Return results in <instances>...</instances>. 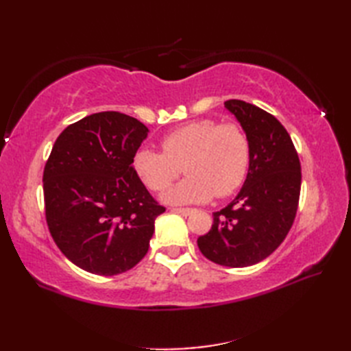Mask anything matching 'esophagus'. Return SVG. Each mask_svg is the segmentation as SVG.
<instances>
[{
	"instance_id": "obj_1",
	"label": "esophagus",
	"mask_w": 351,
	"mask_h": 351,
	"mask_svg": "<svg viewBox=\"0 0 351 351\" xmlns=\"http://www.w3.org/2000/svg\"><path fill=\"white\" fill-rule=\"evenodd\" d=\"M171 211L181 214V215H185V217H187V215H190L193 213V208H171Z\"/></svg>"
}]
</instances>
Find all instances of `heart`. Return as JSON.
Listing matches in <instances>:
<instances>
[{
	"mask_svg": "<svg viewBox=\"0 0 351 351\" xmlns=\"http://www.w3.org/2000/svg\"><path fill=\"white\" fill-rule=\"evenodd\" d=\"M161 151L138 149L132 167L149 190L164 191L184 167L189 176L162 199L169 204H200L226 197L241 187L250 167V141L241 125L206 117L166 134Z\"/></svg>",
	"mask_w": 351,
	"mask_h": 351,
	"instance_id": "obj_1",
	"label": "heart"
}]
</instances>
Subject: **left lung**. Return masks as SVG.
<instances>
[{"mask_svg": "<svg viewBox=\"0 0 351 351\" xmlns=\"http://www.w3.org/2000/svg\"><path fill=\"white\" fill-rule=\"evenodd\" d=\"M225 107L247 134L250 167L238 196L213 214L197 245L213 263L238 268L261 263L285 240L299 206L302 170L293 140L273 114L240 99Z\"/></svg>", "mask_w": 351, "mask_h": 351, "instance_id": "1", "label": "left lung"}]
</instances>
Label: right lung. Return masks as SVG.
<instances>
[{
	"label": "right lung",
	"mask_w": 351,
	"mask_h": 351,
	"mask_svg": "<svg viewBox=\"0 0 351 351\" xmlns=\"http://www.w3.org/2000/svg\"><path fill=\"white\" fill-rule=\"evenodd\" d=\"M149 130L119 111L69 125L43 170L45 215L71 263L99 276L131 270L145 258L154 223L166 211L132 167Z\"/></svg>",
	"instance_id": "add662e5"
}]
</instances>
